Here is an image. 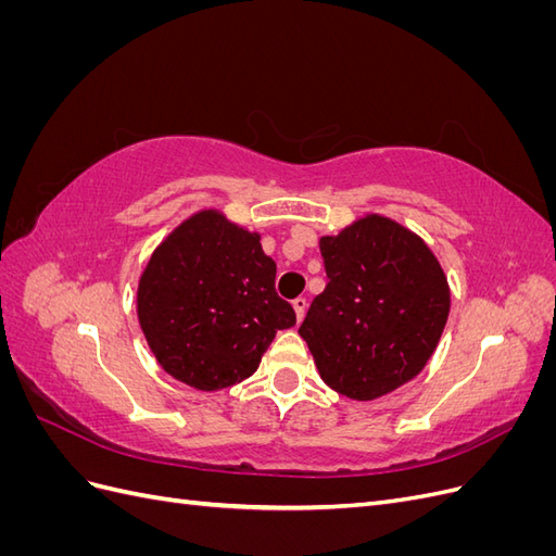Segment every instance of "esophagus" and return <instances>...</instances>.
<instances>
[{
  "mask_svg": "<svg viewBox=\"0 0 556 556\" xmlns=\"http://www.w3.org/2000/svg\"><path fill=\"white\" fill-rule=\"evenodd\" d=\"M292 306H294L296 319L301 323V319H304V315H306V308H308V301H306V296H296V299L292 301Z\"/></svg>",
  "mask_w": 556,
  "mask_h": 556,
  "instance_id": "34e87169",
  "label": "esophagus"
}]
</instances>
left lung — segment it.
Listing matches in <instances>:
<instances>
[{
    "instance_id": "left-lung-1",
    "label": "left lung",
    "mask_w": 556,
    "mask_h": 556,
    "mask_svg": "<svg viewBox=\"0 0 556 556\" xmlns=\"http://www.w3.org/2000/svg\"><path fill=\"white\" fill-rule=\"evenodd\" d=\"M327 288L299 327L323 380L371 401L422 371L450 313L443 268L413 231L368 215L319 239Z\"/></svg>"
}]
</instances>
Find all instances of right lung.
Segmentation results:
<instances>
[{"label": "right lung", "instance_id": "1", "mask_svg": "<svg viewBox=\"0 0 556 556\" xmlns=\"http://www.w3.org/2000/svg\"><path fill=\"white\" fill-rule=\"evenodd\" d=\"M137 301L164 371L204 392L255 374L276 331L296 323L257 233L213 211L185 220L153 252Z\"/></svg>", "mask_w": 556, "mask_h": 556}]
</instances>
